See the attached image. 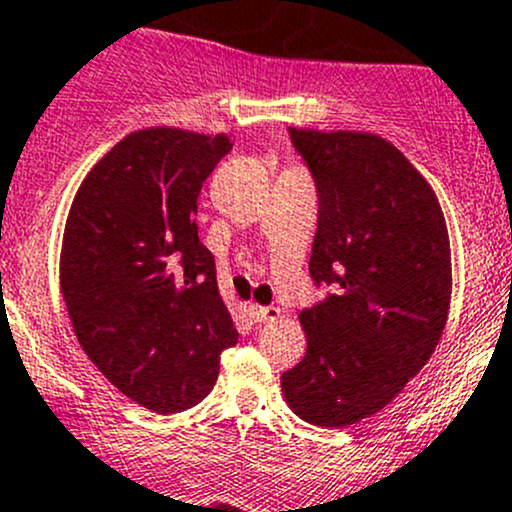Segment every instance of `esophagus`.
Here are the masks:
<instances>
[{"label": "esophagus", "instance_id": "obj_1", "mask_svg": "<svg viewBox=\"0 0 512 512\" xmlns=\"http://www.w3.org/2000/svg\"><path fill=\"white\" fill-rule=\"evenodd\" d=\"M250 317L255 322H270L280 317V307H272V305H250Z\"/></svg>", "mask_w": 512, "mask_h": 512}]
</instances>
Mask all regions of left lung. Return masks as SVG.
I'll return each instance as SVG.
<instances>
[{"label": "left lung", "mask_w": 512, "mask_h": 512, "mask_svg": "<svg viewBox=\"0 0 512 512\" xmlns=\"http://www.w3.org/2000/svg\"><path fill=\"white\" fill-rule=\"evenodd\" d=\"M317 190L310 275L330 295L300 312L307 352L282 372L287 405L317 428L382 410L443 337L450 240L433 187L370 132L290 127Z\"/></svg>", "instance_id": "8db88e82"}]
</instances>
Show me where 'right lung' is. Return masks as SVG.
Returning a JSON list of instances; mask_svg holds the SVG:
<instances>
[{
    "label": "right lung",
    "mask_w": 512,
    "mask_h": 512,
    "mask_svg": "<svg viewBox=\"0 0 512 512\" xmlns=\"http://www.w3.org/2000/svg\"><path fill=\"white\" fill-rule=\"evenodd\" d=\"M227 135L150 127L89 170L64 227L59 285L79 345L119 393L152 413L207 398L237 342L197 237V197Z\"/></svg>",
    "instance_id": "obj_1"
}]
</instances>
